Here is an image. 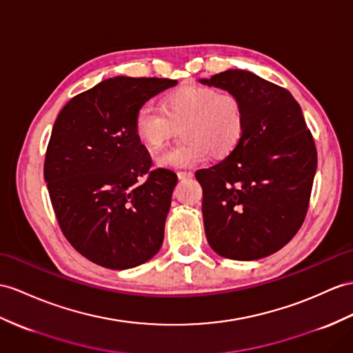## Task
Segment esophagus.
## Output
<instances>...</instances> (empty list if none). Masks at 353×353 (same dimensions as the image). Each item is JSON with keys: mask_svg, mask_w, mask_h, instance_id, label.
<instances>
[{"mask_svg": "<svg viewBox=\"0 0 353 353\" xmlns=\"http://www.w3.org/2000/svg\"><path fill=\"white\" fill-rule=\"evenodd\" d=\"M176 175L179 179H187V178L193 176V172L192 170H179V172H176Z\"/></svg>", "mask_w": 353, "mask_h": 353, "instance_id": "obj_1", "label": "esophagus"}]
</instances>
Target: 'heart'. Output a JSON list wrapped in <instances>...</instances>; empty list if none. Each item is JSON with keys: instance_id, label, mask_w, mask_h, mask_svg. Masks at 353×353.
Listing matches in <instances>:
<instances>
[{"instance_id": "1", "label": "heart", "mask_w": 353, "mask_h": 353, "mask_svg": "<svg viewBox=\"0 0 353 353\" xmlns=\"http://www.w3.org/2000/svg\"><path fill=\"white\" fill-rule=\"evenodd\" d=\"M183 127L185 142L163 152L159 166L188 169L211 157H225L241 142L245 132L244 103L230 91L188 85L169 92L161 109L143 105L134 115L137 139L152 152L163 150Z\"/></svg>"}]
</instances>
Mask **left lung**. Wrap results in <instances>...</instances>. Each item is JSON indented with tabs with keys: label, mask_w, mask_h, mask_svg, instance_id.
I'll list each match as a JSON object with an SVG mask.
<instances>
[{
	"label": "left lung",
	"mask_w": 353,
	"mask_h": 353,
	"mask_svg": "<svg viewBox=\"0 0 353 353\" xmlns=\"http://www.w3.org/2000/svg\"><path fill=\"white\" fill-rule=\"evenodd\" d=\"M201 82L235 92L245 109L238 147L216 166L196 172L206 239L223 257L262 259L303 226L317 168L314 139L286 88L245 70Z\"/></svg>",
	"instance_id": "8db88e82"
}]
</instances>
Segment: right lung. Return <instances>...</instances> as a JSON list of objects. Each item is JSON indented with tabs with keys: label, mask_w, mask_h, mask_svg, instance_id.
I'll list each match as a JSON object with an SVG mask.
<instances>
[{
	"label": "right lung",
	"mask_w": 353,
	"mask_h": 353,
	"mask_svg": "<svg viewBox=\"0 0 353 353\" xmlns=\"http://www.w3.org/2000/svg\"><path fill=\"white\" fill-rule=\"evenodd\" d=\"M174 85L110 77L74 96L55 119L43 168L55 217L74 250L105 268H133L161 247L178 178L151 169L134 115Z\"/></svg>",
	"instance_id": "right-lung-1"
}]
</instances>
